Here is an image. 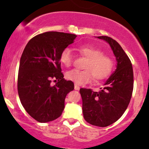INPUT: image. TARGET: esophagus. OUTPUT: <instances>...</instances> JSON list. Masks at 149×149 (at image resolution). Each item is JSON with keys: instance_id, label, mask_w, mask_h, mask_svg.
Segmentation results:
<instances>
[{"instance_id": "1", "label": "esophagus", "mask_w": 149, "mask_h": 149, "mask_svg": "<svg viewBox=\"0 0 149 149\" xmlns=\"http://www.w3.org/2000/svg\"><path fill=\"white\" fill-rule=\"evenodd\" d=\"M74 89L75 90H79L80 89V87L77 85V84H75L74 85Z\"/></svg>"}]
</instances>
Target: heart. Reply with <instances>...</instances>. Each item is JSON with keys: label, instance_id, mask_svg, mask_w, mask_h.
Instances as JSON below:
<instances>
[{"label": "heart", "instance_id": "obj_1", "mask_svg": "<svg viewBox=\"0 0 149 149\" xmlns=\"http://www.w3.org/2000/svg\"><path fill=\"white\" fill-rule=\"evenodd\" d=\"M82 55L87 58L84 70H68L65 73L68 80L78 85H84L91 81L94 76L95 80H102L109 76L113 68V61L110 57L104 55L101 49L94 47L84 45L78 47ZM73 61L71 51L69 48L63 49L60 55V61L65 67L71 65Z\"/></svg>", "mask_w": 149, "mask_h": 149}]
</instances>
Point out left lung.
<instances>
[{
  "label": "left lung",
  "mask_w": 149,
  "mask_h": 149,
  "mask_svg": "<svg viewBox=\"0 0 149 149\" xmlns=\"http://www.w3.org/2000/svg\"><path fill=\"white\" fill-rule=\"evenodd\" d=\"M97 38L109 45L116 58V69L100 91L81 88L80 94L85 120L93 125L107 127L120 118L130 103L133 71L130 59L118 42L107 36Z\"/></svg>",
  "instance_id": "1"
}]
</instances>
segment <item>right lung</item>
Here are the masks:
<instances>
[{"label":"right lung","mask_w":149,"mask_h":149,"mask_svg":"<svg viewBox=\"0 0 149 149\" xmlns=\"http://www.w3.org/2000/svg\"><path fill=\"white\" fill-rule=\"evenodd\" d=\"M77 36L47 31L29 41L23 51L18 74V93L27 113L40 123L59 118L65 107L68 93L74 84L61 73L60 55ZM58 82L51 86V79Z\"/></svg>","instance_id":"right-lung-1"}]
</instances>
